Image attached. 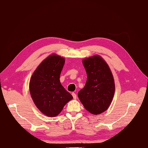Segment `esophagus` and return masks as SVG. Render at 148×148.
Listing matches in <instances>:
<instances>
[{"mask_svg":"<svg viewBox=\"0 0 148 148\" xmlns=\"http://www.w3.org/2000/svg\"><path fill=\"white\" fill-rule=\"evenodd\" d=\"M72 96H73V99H77V95H76V94L73 92V93H72Z\"/></svg>","mask_w":148,"mask_h":148,"instance_id":"obj_1","label":"esophagus"}]
</instances>
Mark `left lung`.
<instances>
[{
    "mask_svg": "<svg viewBox=\"0 0 148 148\" xmlns=\"http://www.w3.org/2000/svg\"><path fill=\"white\" fill-rule=\"evenodd\" d=\"M82 63L87 78L78 97L85 110L99 114L108 110L114 96V81L109 66L100 56L84 59Z\"/></svg>",
    "mask_w": 148,
    "mask_h": 148,
    "instance_id": "1",
    "label": "left lung"
}]
</instances>
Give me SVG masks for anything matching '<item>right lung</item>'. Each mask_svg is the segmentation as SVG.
Masks as SVG:
<instances>
[{
    "mask_svg": "<svg viewBox=\"0 0 148 148\" xmlns=\"http://www.w3.org/2000/svg\"><path fill=\"white\" fill-rule=\"evenodd\" d=\"M65 60L51 54L35 70L29 81V92L35 106L47 116H56L73 99L60 83V74Z\"/></svg>",
    "mask_w": 148,
    "mask_h": 148,
    "instance_id": "right-lung-1",
    "label": "right lung"
}]
</instances>
